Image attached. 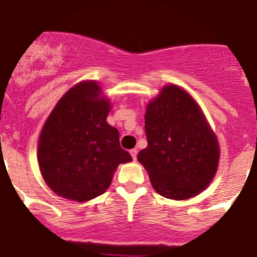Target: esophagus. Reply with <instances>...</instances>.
Instances as JSON below:
<instances>
[{
    "mask_svg": "<svg viewBox=\"0 0 257 257\" xmlns=\"http://www.w3.org/2000/svg\"><path fill=\"white\" fill-rule=\"evenodd\" d=\"M131 156H132V158H133L134 161H136L137 156H138V151H137V149H132V151H131Z\"/></svg>",
    "mask_w": 257,
    "mask_h": 257,
    "instance_id": "obj_1",
    "label": "esophagus"
}]
</instances>
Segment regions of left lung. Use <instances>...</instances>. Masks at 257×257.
Returning a JSON list of instances; mask_svg holds the SVG:
<instances>
[{
    "label": "left lung",
    "instance_id": "1",
    "mask_svg": "<svg viewBox=\"0 0 257 257\" xmlns=\"http://www.w3.org/2000/svg\"><path fill=\"white\" fill-rule=\"evenodd\" d=\"M144 128L148 146L138 153L154 189L172 200L198 195L217 171V139L195 100L168 85L148 104Z\"/></svg>",
    "mask_w": 257,
    "mask_h": 257
}]
</instances>
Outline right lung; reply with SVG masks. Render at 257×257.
Returning a JSON list of instances; mask_svg holds the SVG:
<instances>
[{"label":"right lung","mask_w":257,"mask_h":257,"mask_svg":"<svg viewBox=\"0 0 257 257\" xmlns=\"http://www.w3.org/2000/svg\"><path fill=\"white\" fill-rule=\"evenodd\" d=\"M95 81H84L62 96L39 141L40 171L47 186L79 202L103 195L118 164L132 161L119 132L106 123L108 99Z\"/></svg>","instance_id":"right-lung-1"}]
</instances>
